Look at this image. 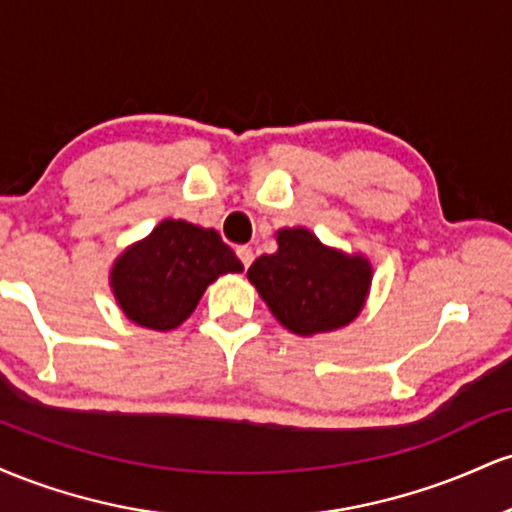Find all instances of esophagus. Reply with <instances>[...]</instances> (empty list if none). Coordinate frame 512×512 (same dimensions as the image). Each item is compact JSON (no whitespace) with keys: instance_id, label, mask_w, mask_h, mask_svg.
Returning <instances> with one entry per match:
<instances>
[{"instance_id":"34e87169","label":"esophagus","mask_w":512,"mask_h":512,"mask_svg":"<svg viewBox=\"0 0 512 512\" xmlns=\"http://www.w3.org/2000/svg\"><path fill=\"white\" fill-rule=\"evenodd\" d=\"M236 252H238L240 262H243V267H245V269H248V267H250V264H252V260H255V255H252V250H250V248H238Z\"/></svg>"}]
</instances>
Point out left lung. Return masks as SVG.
<instances>
[{"mask_svg":"<svg viewBox=\"0 0 512 512\" xmlns=\"http://www.w3.org/2000/svg\"><path fill=\"white\" fill-rule=\"evenodd\" d=\"M276 243L274 255L252 262L248 279L286 330L313 337L356 320L373 279L368 257L327 248L308 228H281Z\"/></svg>","mask_w":512,"mask_h":512,"instance_id":"obj_1","label":"left lung"}]
</instances>
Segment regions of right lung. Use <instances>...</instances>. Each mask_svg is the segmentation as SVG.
Returning a JSON list of instances; mask_svg holds the SVG:
<instances>
[{
    "mask_svg": "<svg viewBox=\"0 0 512 512\" xmlns=\"http://www.w3.org/2000/svg\"><path fill=\"white\" fill-rule=\"evenodd\" d=\"M236 272L243 262L214 228L166 219L117 257L110 289L129 320L168 332L192 315L209 284Z\"/></svg>",
    "mask_w": 512,
    "mask_h": 512,
    "instance_id": "right-lung-1",
    "label": "right lung"
}]
</instances>
